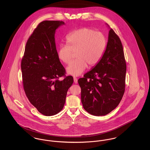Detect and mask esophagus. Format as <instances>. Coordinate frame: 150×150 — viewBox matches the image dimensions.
Returning <instances> with one entry per match:
<instances>
[{
  "label": "esophagus",
  "instance_id": "34e87169",
  "mask_svg": "<svg viewBox=\"0 0 150 150\" xmlns=\"http://www.w3.org/2000/svg\"><path fill=\"white\" fill-rule=\"evenodd\" d=\"M74 83L75 84H77L78 83V79L76 78V77H74Z\"/></svg>",
  "mask_w": 150,
  "mask_h": 150
}]
</instances>
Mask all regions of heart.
<instances>
[{"mask_svg":"<svg viewBox=\"0 0 150 150\" xmlns=\"http://www.w3.org/2000/svg\"><path fill=\"white\" fill-rule=\"evenodd\" d=\"M67 45L59 47L57 56L61 61L68 64L76 52V59L71 61L66 68L68 74L79 76L89 67L97 64L102 56L106 47L105 36L93 29L83 28L78 29L67 39Z\"/></svg>","mask_w":150,"mask_h":150,"instance_id":"b5f03b06","label":"heart"}]
</instances>
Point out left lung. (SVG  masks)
I'll list each match as a JSON object with an SVG mask.
<instances>
[{"mask_svg":"<svg viewBox=\"0 0 150 150\" xmlns=\"http://www.w3.org/2000/svg\"><path fill=\"white\" fill-rule=\"evenodd\" d=\"M110 30L106 50L99 62L78 80L81 100L86 111L94 116H103L114 110L125 91L126 62L121 41Z\"/></svg>","mask_w":150,"mask_h":150,"instance_id":"8db88e82","label":"left lung"}]
</instances>
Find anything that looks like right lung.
Wrapping results in <instances>:
<instances>
[{
	"mask_svg": "<svg viewBox=\"0 0 150 150\" xmlns=\"http://www.w3.org/2000/svg\"><path fill=\"white\" fill-rule=\"evenodd\" d=\"M64 22H40L29 38L22 59L24 91L30 103L45 116H52L64 108L67 92L74 79L64 80L65 69L57 56L55 33Z\"/></svg>",
	"mask_w": 150,
	"mask_h": 150,
	"instance_id": "obj_1",
	"label": "right lung"
}]
</instances>
